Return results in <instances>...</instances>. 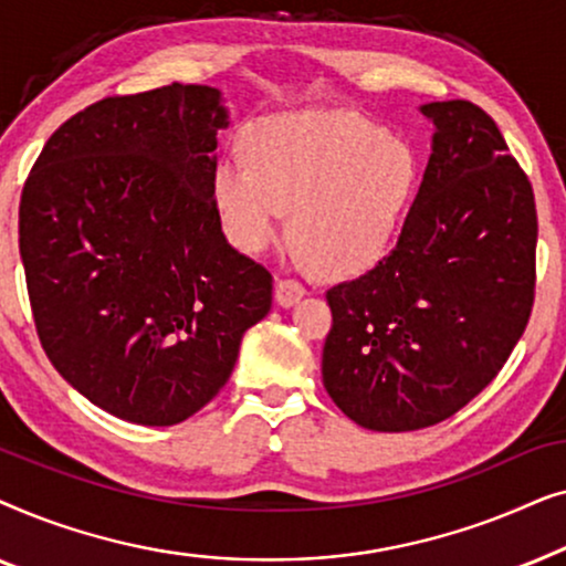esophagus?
Returning a JSON list of instances; mask_svg holds the SVG:
<instances>
[{"label": "esophagus", "instance_id": "obj_1", "mask_svg": "<svg viewBox=\"0 0 566 566\" xmlns=\"http://www.w3.org/2000/svg\"><path fill=\"white\" fill-rule=\"evenodd\" d=\"M304 283L296 281V277H281V281L275 283V301L281 306H293L298 304L301 298H304Z\"/></svg>", "mask_w": 566, "mask_h": 566}]
</instances>
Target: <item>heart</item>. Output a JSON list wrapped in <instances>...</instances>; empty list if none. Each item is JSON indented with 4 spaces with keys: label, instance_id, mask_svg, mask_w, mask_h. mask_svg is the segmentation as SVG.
I'll use <instances>...</instances> for the list:
<instances>
[{
    "label": "heart",
    "instance_id": "1",
    "mask_svg": "<svg viewBox=\"0 0 566 566\" xmlns=\"http://www.w3.org/2000/svg\"><path fill=\"white\" fill-rule=\"evenodd\" d=\"M247 165L221 159L213 206L229 242L258 254L281 234L322 277H353L397 242L417 192V157L384 128L345 113H296L254 123Z\"/></svg>",
    "mask_w": 566,
    "mask_h": 566
}]
</instances>
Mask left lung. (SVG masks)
<instances>
[{
  "label": "left lung",
  "mask_w": 566,
  "mask_h": 566,
  "mask_svg": "<svg viewBox=\"0 0 566 566\" xmlns=\"http://www.w3.org/2000/svg\"><path fill=\"white\" fill-rule=\"evenodd\" d=\"M420 113L436 136L397 247L327 291L324 389L381 432L467 407L507 363L536 298V200L497 123L469 99Z\"/></svg>",
  "instance_id": "8db88e82"
}]
</instances>
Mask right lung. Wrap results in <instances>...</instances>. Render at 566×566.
Masks as SVG:
<instances>
[{
  "mask_svg": "<svg viewBox=\"0 0 566 566\" xmlns=\"http://www.w3.org/2000/svg\"><path fill=\"white\" fill-rule=\"evenodd\" d=\"M219 90L113 95L53 130L20 198V258L53 368L120 420L167 428L206 407L273 306L213 206Z\"/></svg>",
  "mask_w": 566,
  "mask_h": 566,
  "instance_id": "right-lung-1",
  "label": "right lung"
}]
</instances>
